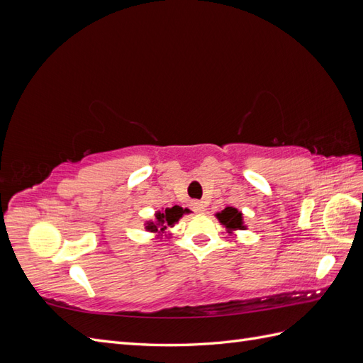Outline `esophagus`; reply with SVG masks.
Returning a JSON list of instances; mask_svg holds the SVG:
<instances>
[{
    "label": "esophagus",
    "instance_id": "esophagus-1",
    "mask_svg": "<svg viewBox=\"0 0 363 363\" xmlns=\"http://www.w3.org/2000/svg\"><path fill=\"white\" fill-rule=\"evenodd\" d=\"M192 206H194V211L199 212V213H203L206 211V204L203 201H196Z\"/></svg>",
    "mask_w": 363,
    "mask_h": 363
}]
</instances>
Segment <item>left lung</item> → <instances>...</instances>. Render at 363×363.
I'll return each mask as SVG.
<instances>
[{"mask_svg":"<svg viewBox=\"0 0 363 363\" xmlns=\"http://www.w3.org/2000/svg\"><path fill=\"white\" fill-rule=\"evenodd\" d=\"M216 218L219 223L224 224L228 230H244V221H242V213H240L235 207H225L223 212L216 213Z\"/></svg>","mask_w":363,"mask_h":363,"instance_id":"left-lung-1","label":"left lung"}]
</instances>
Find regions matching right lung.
<instances>
[{
  "label": "right lung",
  "mask_w": 363,
  "mask_h": 363,
  "mask_svg": "<svg viewBox=\"0 0 363 363\" xmlns=\"http://www.w3.org/2000/svg\"><path fill=\"white\" fill-rule=\"evenodd\" d=\"M183 213H189L188 208H183L180 206H174L164 208L163 212L156 213V223H147L145 228L151 233H163L168 227H172L179 219L183 216Z\"/></svg>",
  "instance_id": "obj_1"
}]
</instances>
